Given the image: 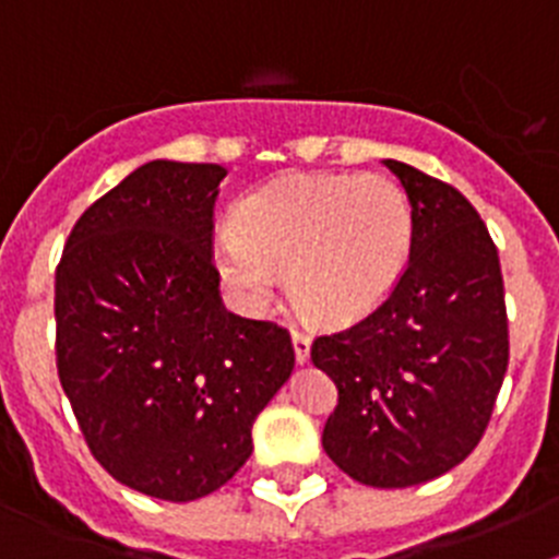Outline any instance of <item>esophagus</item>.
Masks as SVG:
<instances>
[{"label": "esophagus", "instance_id": "34e87169", "mask_svg": "<svg viewBox=\"0 0 559 559\" xmlns=\"http://www.w3.org/2000/svg\"><path fill=\"white\" fill-rule=\"evenodd\" d=\"M290 341H294L296 364H308V358H310V335L302 333V330H294V333H290Z\"/></svg>", "mask_w": 559, "mask_h": 559}]
</instances>
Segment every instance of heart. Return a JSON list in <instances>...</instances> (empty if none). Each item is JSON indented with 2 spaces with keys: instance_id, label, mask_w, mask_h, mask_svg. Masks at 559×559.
I'll return each instance as SVG.
<instances>
[{
  "instance_id": "b5f03b06",
  "label": "heart",
  "mask_w": 559,
  "mask_h": 559,
  "mask_svg": "<svg viewBox=\"0 0 559 559\" xmlns=\"http://www.w3.org/2000/svg\"><path fill=\"white\" fill-rule=\"evenodd\" d=\"M414 251V206L386 176H290L251 192L212 251L237 302L263 310L276 271L296 308L322 324L372 313L403 280Z\"/></svg>"
}]
</instances>
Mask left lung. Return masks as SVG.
<instances>
[{
    "label": "left lung",
    "instance_id": "obj_1",
    "mask_svg": "<svg viewBox=\"0 0 559 559\" xmlns=\"http://www.w3.org/2000/svg\"><path fill=\"white\" fill-rule=\"evenodd\" d=\"M414 206V251L367 319L319 335L310 358L338 406L322 445L349 478L414 487L471 456L510 364L498 249L456 187L386 159Z\"/></svg>",
    "mask_w": 559,
    "mask_h": 559
}]
</instances>
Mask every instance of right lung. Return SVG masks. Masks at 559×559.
Segmentation results:
<instances>
[{"label":"right lung","instance_id":"obj_1","mask_svg":"<svg viewBox=\"0 0 559 559\" xmlns=\"http://www.w3.org/2000/svg\"><path fill=\"white\" fill-rule=\"evenodd\" d=\"M224 176L136 167L78 218L56 271L58 378L88 451L162 501L224 487L294 372L288 330L221 302L212 215Z\"/></svg>","mask_w":559,"mask_h":559}]
</instances>
